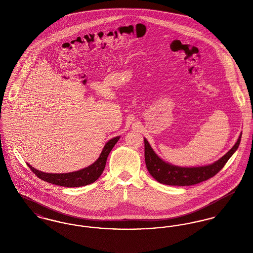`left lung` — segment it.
<instances>
[{"mask_svg":"<svg viewBox=\"0 0 253 253\" xmlns=\"http://www.w3.org/2000/svg\"><path fill=\"white\" fill-rule=\"evenodd\" d=\"M242 133L229 152L215 162L198 167H179L164 161L157 156L144 138L145 163L150 174L159 183L169 186H191L214 176L225 166L240 144Z\"/></svg>","mask_w":253,"mask_h":253,"instance_id":"obj_1","label":"left lung"}]
</instances>
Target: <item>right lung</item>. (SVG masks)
I'll return each mask as SVG.
<instances>
[{"instance_id":"add662e5","label":"right lung","mask_w":253,"mask_h":253,"mask_svg":"<svg viewBox=\"0 0 253 253\" xmlns=\"http://www.w3.org/2000/svg\"><path fill=\"white\" fill-rule=\"evenodd\" d=\"M121 136H116L107 141L96 161L90 166L82 169L80 170L66 172V173H48V172H43L37 169L31 165H29L28 163H27V166L40 179L46 181L51 184L67 187V188L86 186L91 183H94L101 175L103 169L105 168L109 154L114 148V146L117 144Z\"/></svg>"}]
</instances>
